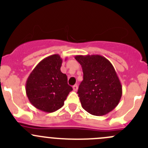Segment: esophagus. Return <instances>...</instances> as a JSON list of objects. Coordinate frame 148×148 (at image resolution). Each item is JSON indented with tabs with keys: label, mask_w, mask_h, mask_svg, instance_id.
<instances>
[{
	"label": "esophagus",
	"mask_w": 148,
	"mask_h": 148,
	"mask_svg": "<svg viewBox=\"0 0 148 148\" xmlns=\"http://www.w3.org/2000/svg\"><path fill=\"white\" fill-rule=\"evenodd\" d=\"M73 89H74V92H77V89H78V85L77 84H75L73 86Z\"/></svg>",
	"instance_id": "obj_1"
}]
</instances>
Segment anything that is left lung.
Listing matches in <instances>:
<instances>
[{
    "instance_id": "8db88e82",
    "label": "left lung",
    "mask_w": 148,
    "mask_h": 148,
    "mask_svg": "<svg viewBox=\"0 0 148 148\" xmlns=\"http://www.w3.org/2000/svg\"><path fill=\"white\" fill-rule=\"evenodd\" d=\"M74 58L84 74L77 92L82 107L93 115L108 114L118 105L122 95L114 66L101 55H77Z\"/></svg>"
}]
</instances>
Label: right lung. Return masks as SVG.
<instances>
[{
	"instance_id": "1",
	"label": "right lung",
	"mask_w": 148,
	"mask_h": 148,
	"mask_svg": "<svg viewBox=\"0 0 148 148\" xmlns=\"http://www.w3.org/2000/svg\"><path fill=\"white\" fill-rule=\"evenodd\" d=\"M66 60V59H65ZM62 59L59 54L46 57L36 66L26 82L28 100L34 107L45 112H53L64 104L72 87L61 71Z\"/></svg>"
}]
</instances>
